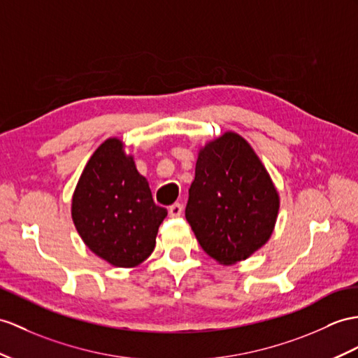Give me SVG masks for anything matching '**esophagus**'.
<instances>
[{
	"label": "esophagus",
	"instance_id": "obj_1",
	"mask_svg": "<svg viewBox=\"0 0 358 358\" xmlns=\"http://www.w3.org/2000/svg\"><path fill=\"white\" fill-rule=\"evenodd\" d=\"M182 211H184V206H182L180 203H174L169 208V214L170 217H179L182 214Z\"/></svg>",
	"mask_w": 358,
	"mask_h": 358
}]
</instances>
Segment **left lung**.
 I'll return each mask as SVG.
<instances>
[{"label":"left lung","instance_id":"obj_1","mask_svg":"<svg viewBox=\"0 0 358 358\" xmlns=\"http://www.w3.org/2000/svg\"><path fill=\"white\" fill-rule=\"evenodd\" d=\"M185 217L199 245L223 266L249 258L275 229L280 194L245 138L224 132L199 150Z\"/></svg>","mask_w":358,"mask_h":358}]
</instances>
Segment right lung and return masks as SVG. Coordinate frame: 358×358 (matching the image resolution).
I'll return each mask as SVG.
<instances>
[{"instance_id": "1", "label": "right lung", "mask_w": 358, "mask_h": 358, "mask_svg": "<svg viewBox=\"0 0 358 358\" xmlns=\"http://www.w3.org/2000/svg\"><path fill=\"white\" fill-rule=\"evenodd\" d=\"M71 217L83 243L115 267H136L155 249L167 209L153 202L149 182L139 174L120 138L92 153L73 194Z\"/></svg>"}]
</instances>
